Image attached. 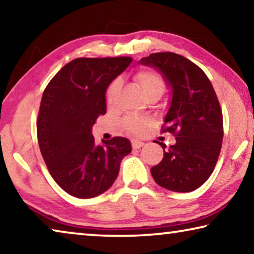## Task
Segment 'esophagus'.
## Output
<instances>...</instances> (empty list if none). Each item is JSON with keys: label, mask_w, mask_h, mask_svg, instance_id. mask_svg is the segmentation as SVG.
Instances as JSON below:
<instances>
[{"label": "esophagus", "mask_w": 254, "mask_h": 254, "mask_svg": "<svg viewBox=\"0 0 254 254\" xmlns=\"http://www.w3.org/2000/svg\"><path fill=\"white\" fill-rule=\"evenodd\" d=\"M131 142H132V148H133V149L141 148L144 144L142 141H140V140H136V139H133Z\"/></svg>", "instance_id": "esophagus-1"}]
</instances>
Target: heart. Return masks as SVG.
<instances>
[{"label":"heart","instance_id":"obj_1","mask_svg":"<svg viewBox=\"0 0 254 254\" xmlns=\"http://www.w3.org/2000/svg\"><path fill=\"white\" fill-rule=\"evenodd\" d=\"M134 80L138 84L140 90L144 97H149L151 95H162L164 91V81L158 73L150 70H141L136 72ZM120 87V80L116 79L108 87L106 92V98L108 103H112L114 99L116 92ZM150 124V120L148 118H139V116H127L123 121V127L127 130L133 132V133H141V132Z\"/></svg>","mask_w":254,"mask_h":254}]
</instances>
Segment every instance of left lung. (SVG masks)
<instances>
[{"mask_svg":"<svg viewBox=\"0 0 254 254\" xmlns=\"http://www.w3.org/2000/svg\"><path fill=\"white\" fill-rule=\"evenodd\" d=\"M138 64L162 74L171 97L163 131L176 135L167 150L158 142L164 157L151 167L152 178L167 190L194 191L211 175L223 141V114L214 87L198 65L171 52L151 54Z\"/></svg>","mask_w":254,"mask_h":254,"instance_id":"1","label":"left lung"}]
</instances>
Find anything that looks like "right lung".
Here are the masks:
<instances>
[{
  "instance_id": "1",
  "label": "right lung",
  "mask_w": 254,
  "mask_h": 254,
  "mask_svg": "<svg viewBox=\"0 0 254 254\" xmlns=\"http://www.w3.org/2000/svg\"><path fill=\"white\" fill-rule=\"evenodd\" d=\"M131 58L75 59L44 90L37 121L40 152L52 178L70 195L89 199L115 182L122 159L131 152L127 138L96 144L91 133L106 113V90L130 65Z\"/></svg>"
}]
</instances>
